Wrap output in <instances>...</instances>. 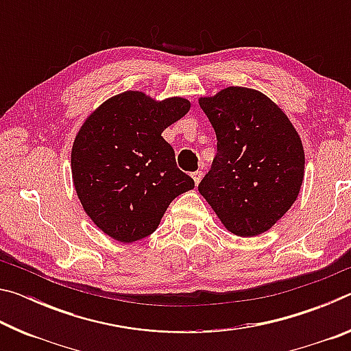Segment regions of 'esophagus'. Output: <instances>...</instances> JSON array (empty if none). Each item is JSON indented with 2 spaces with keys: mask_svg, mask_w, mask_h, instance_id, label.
Wrapping results in <instances>:
<instances>
[{
  "mask_svg": "<svg viewBox=\"0 0 351 351\" xmlns=\"http://www.w3.org/2000/svg\"><path fill=\"white\" fill-rule=\"evenodd\" d=\"M192 178H193V181H195V184H199V181H201V178H203V173H201V171H193L192 173Z\"/></svg>",
  "mask_w": 351,
  "mask_h": 351,
  "instance_id": "esophagus-1",
  "label": "esophagus"
}]
</instances>
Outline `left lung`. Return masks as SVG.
<instances>
[{"mask_svg":"<svg viewBox=\"0 0 351 351\" xmlns=\"http://www.w3.org/2000/svg\"><path fill=\"white\" fill-rule=\"evenodd\" d=\"M199 106L217 134V154L198 190L226 229L255 237L299 195L305 153L293 123L260 91L229 86Z\"/></svg>","mask_w":351,"mask_h":351,"instance_id":"8db88e82","label":"left lung"}]
</instances>
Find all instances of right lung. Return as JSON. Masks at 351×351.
<instances>
[{"instance_id":"add662e5","label":"right lung","mask_w":351,"mask_h":351,"mask_svg":"<svg viewBox=\"0 0 351 351\" xmlns=\"http://www.w3.org/2000/svg\"><path fill=\"white\" fill-rule=\"evenodd\" d=\"M189 110L182 97L156 102L144 93L125 91L100 105L77 133L71 152L77 197L111 239H145L171 201L195 187L161 136Z\"/></svg>"}]
</instances>
